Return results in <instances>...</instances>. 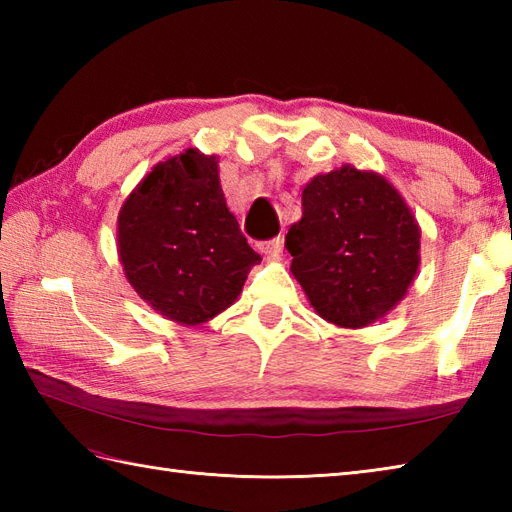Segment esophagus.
<instances>
[{
    "instance_id": "esophagus-1",
    "label": "esophagus",
    "mask_w": 512,
    "mask_h": 512,
    "mask_svg": "<svg viewBox=\"0 0 512 512\" xmlns=\"http://www.w3.org/2000/svg\"><path fill=\"white\" fill-rule=\"evenodd\" d=\"M281 246H284V239H281V237H273V239H266V242H259V244H257V250H259V253H262V255L273 257V255L279 253Z\"/></svg>"
}]
</instances>
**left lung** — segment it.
I'll return each instance as SVG.
<instances>
[{"mask_svg":"<svg viewBox=\"0 0 512 512\" xmlns=\"http://www.w3.org/2000/svg\"><path fill=\"white\" fill-rule=\"evenodd\" d=\"M290 226L292 275L314 312L365 328L396 308L420 266V226L383 176L345 165L314 176Z\"/></svg>","mask_w":512,"mask_h":512,"instance_id":"left-lung-1","label":"left lung"}]
</instances>
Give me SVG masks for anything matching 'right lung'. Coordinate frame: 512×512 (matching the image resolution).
Listing matches in <instances>:
<instances>
[{
    "mask_svg": "<svg viewBox=\"0 0 512 512\" xmlns=\"http://www.w3.org/2000/svg\"><path fill=\"white\" fill-rule=\"evenodd\" d=\"M118 257L140 299L180 325L233 306L262 262L228 211L217 158L187 149L140 180L118 213Z\"/></svg>",
    "mask_w": 512,
    "mask_h": 512,
    "instance_id": "right-lung-1",
    "label": "right lung"
}]
</instances>
